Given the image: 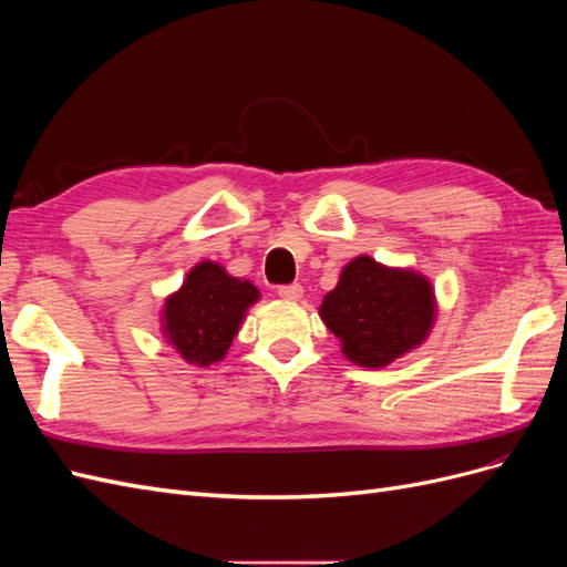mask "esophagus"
<instances>
[{"label": "esophagus", "instance_id": "34e87169", "mask_svg": "<svg viewBox=\"0 0 567 567\" xmlns=\"http://www.w3.org/2000/svg\"><path fill=\"white\" fill-rule=\"evenodd\" d=\"M279 298L284 300H300L302 298V286L300 284H288V286H279Z\"/></svg>", "mask_w": 567, "mask_h": 567}]
</instances>
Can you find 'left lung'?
<instances>
[{"label":"left lung","mask_w":567,"mask_h":567,"mask_svg":"<svg viewBox=\"0 0 567 567\" xmlns=\"http://www.w3.org/2000/svg\"><path fill=\"white\" fill-rule=\"evenodd\" d=\"M437 315L435 290L414 269L385 267L359 255L323 296L319 317L352 364L381 369L419 348Z\"/></svg>","instance_id":"1"}]
</instances>
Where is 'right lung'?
I'll return each mask as SVG.
<instances>
[{"label":"right lung","mask_w":567,"mask_h":567,"mask_svg":"<svg viewBox=\"0 0 567 567\" xmlns=\"http://www.w3.org/2000/svg\"><path fill=\"white\" fill-rule=\"evenodd\" d=\"M257 300L260 290L248 279H236L221 265L203 260L186 274L182 288L165 298L163 336L184 362L210 367L225 359L248 307Z\"/></svg>","instance_id":"add662e5"}]
</instances>
